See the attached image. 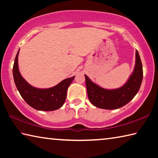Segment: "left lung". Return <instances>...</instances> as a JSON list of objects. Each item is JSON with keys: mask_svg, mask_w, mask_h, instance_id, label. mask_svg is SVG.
<instances>
[{"mask_svg": "<svg viewBox=\"0 0 158 158\" xmlns=\"http://www.w3.org/2000/svg\"><path fill=\"white\" fill-rule=\"evenodd\" d=\"M88 97L96 107L116 109L122 107L134 98L140 89L143 79V68L139 54L136 51L135 66L133 73L123 86L116 89H105L95 84L85 75Z\"/></svg>", "mask_w": 158, "mask_h": 158, "instance_id": "left-lung-1", "label": "left lung"}]
</instances>
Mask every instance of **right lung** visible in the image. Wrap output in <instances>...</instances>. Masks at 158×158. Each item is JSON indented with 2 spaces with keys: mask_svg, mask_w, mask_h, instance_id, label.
<instances>
[{
  "mask_svg": "<svg viewBox=\"0 0 158 158\" xmlns=\"http://www.w3.org/2000/svg\"><path fill=\"white\" fill-rule=\"evenodd\" d=\"M18 51L13 65V77L17 89L29 106L40 111H54L65 102L67 90L75 77L63 80L49 89H37L28 84L21 75L18 65Z\"/></svg>",
  "mask_w": 158,
  "mask_h": 158,
  "instance_id": "obj_1",
  "label": "right lung"
}]
</instances>
